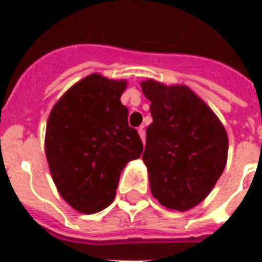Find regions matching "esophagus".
Returning a JSON list of instances; mask_svg holds the SVG:
<instances>
[{"mask_svg":"<svg viewBox=\"0 0 262 262\" xmlns=\"http://www.w3.org/2000/svg\"><path fill=\"white\" fill-rule=\"evenodd\" d=\"M139 136H140V139H142V142L144 143V140H146V132H144V127H139Z\"/></svg>","mask_w":262,"mask_h":262,"instance_id":"1","label":"esophagus"}]
</instances>
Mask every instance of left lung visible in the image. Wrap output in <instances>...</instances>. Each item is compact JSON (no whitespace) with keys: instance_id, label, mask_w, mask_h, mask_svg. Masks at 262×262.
<instances>
[{"instance_id":"left-lung-1","label":"left lung","mask_w":262,"mask_h":262,"mask_svg":"<svg viewBox=\"0 0 262 262\" xmlns=\"http://www.w3.org/2000/svg\"><path fill=\"white\" fill-rule=\"evenodd\" d=\"M151 102L143 161L150 189L163 206L189 210L213 189L227 163L225 126L202 98L184 84L140 82Z\"/></svg>"}]
</instances>
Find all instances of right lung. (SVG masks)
I'll return each mask as SVG.
<instances>
[{
    "instance_id": "add662e5",
    "label": "right lung",
    "mask_w": 262,
    "mask_h": 262,
    "mask_svg": "<svg viewBox=\"0 0 262 262\" xmlns=\"http://www.w3.org/2000/svg\"><path fill=\"white\" fill-rule=\"evenodd\" d=\"M126 86V80L92 73L70 86L49 115V170L61 198L80 213H97L114 202L120 172L143 151L120 102Z\"/></svg>"
}]
</instances>
